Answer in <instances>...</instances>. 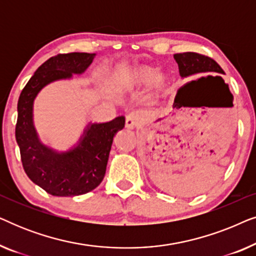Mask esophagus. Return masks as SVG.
<instances>
[{
  "label": "esophagus",
  "instance_id": "1",
  "mask_svg": "<svg viewBox=\"0 0 256 256\" xmlns=\"http://www.w3.org/2000/svg\"><path fill=\"white\" fill-rule=\"evenodd\" d=\"M141 115L138 113H130L126 118V127L129 129H132L135 127H138L140 122H141Z\"/></svg>",
  "mask_w": 256,
  "mask_h": 256
}]
</instances>
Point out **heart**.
Returning <instances> with one entry per match:
<instances>
[{"label": "heart", "instance_id": "obj_1", "mask_svg": "<svg viewBox=\"0 0 256 256\" xmlns=\"http://www.w3.org/2000/svg\"><path fill=\"white\" fill-rule=\"evenodd\" d=\"M154 82L156 85H163L166 78L162 74H157L156 71L152 68H138L130 72V82L135 86L148 85Z\"/></svg>", "mask_w": 256, "mask_h": 256}]
</instances>
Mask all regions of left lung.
<instances>
[{
  "instance_id": "left-lung-1",
  "label": "left lung",
  "mask_w": 256,
  "mask_h": 256,
  "mask_svg": "<svg viewBox=\"0 0 256 256\" xmlns=\"http://www.w3.org/2000/svg\"><path fill=\"white\" fill-rule=\"evenodd\" d=\"M174 58L178 64L180 74L182 78H186L188 76L200 74V73H224V70L220 68L218 62L213 60L208 56L196 54V52H183V54H174ZM204 78V76H202ZM206 78L222 79V76H208Z\"/></svg>"
}]
</instances>
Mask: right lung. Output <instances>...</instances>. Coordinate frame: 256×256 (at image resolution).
<instances>
[{"label": "right lung", "instance_id": "1", "mask_svg": "<svg viewBox=\"0 0 256 256\" xmlns=\"http://www.w3.org/2000/svg\"><path fill=\"white\" fill-rule=\"evenodd\" d=\"M96 54H59L43 62L20 92L15 136L28 177L57 197L87 194L102 182L115 134L124 127V116L104 124H90L74 148L56 152L40 141L32 120L34 100L48 84L82 74Z\"/></svg>", "mask_w": 256, "mask_h": 256}]
</instances>
